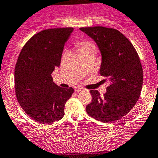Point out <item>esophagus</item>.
I'll use <instances>...</instances> for the list:
<instances>
[{"label":"esophagus","instance_id":"1","mask_svg":"<svg viewBox=\"0 0 158 158\" xmlns=\"http://www.w3.org/2000/svg\"><path fill=\"white\" fill-rule=\"evenodd\" d=\"M82 90H83V88H79V87H75V88H74V91H76V92H79V91H81Z\"/></svg>","mask_w":158,"mask_h":158}]
</instances>
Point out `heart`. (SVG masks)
<instances>
[{"label":"heart","mask_w":158,"mask_h":158,"mask_svg":"<svg viewBox=\"0 0 158 158\" xmlns=\"http://www.w3.org/2000/svg\"><path fill=\"white\" fill-rule=\"evenodd\" d=\"M77 47L80 52L82 51L88 50V49H95L96 50L95 46L89 41H81L80 43H78Z\"/></svg>","instance_id":"1"}]
</instances>
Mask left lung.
Listing matches in <instances>:
<instances>
[{"label":"left lung","mask_w":158,"mask_h":158,"mask_svg":"<svg viewBox=\"0 0 158 158\" xmlns=\"http://www.w3.org/2000/svg\"><path fill=\"white\" fill-rule=\"evenodd\" d=\"M94 40L102 54L101 76L111 81L103 97L91 90L92 101L87 105L90 116L102 123L120 119L133 108L140 95L143 73L137 52L117 29L102 26L80 28Z\"/></svg>","instance_id":"obj_1"}]
</instances>
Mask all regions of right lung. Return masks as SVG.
Here are the masks:
<instances>
[{"label":"right lung","mask_w":158,"mask_h":158,"mask_svg":"<svg viewBox=\"0 0 158 158\" xmlns=\"http://www.w3.org/2000/svg\"><path fill=\"white\" fill-rule=\"evenodd\" d=\"M73 28H49L33 35L24 46L15 70V88L25 113L42 124L61 119L73 88L56 85L51 76L60 65L65 43Z\"/></svg>","instance_id":"obj_1"}]
</instances>
